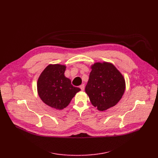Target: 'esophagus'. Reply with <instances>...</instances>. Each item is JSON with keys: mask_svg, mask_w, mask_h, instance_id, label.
Wrapping results in <instances>:
<instances>
[{"mask_svg": "<svg viewBox=\"0 0 158 158\" xmlns=\"http://www.w3.org/2000/svg\"><path fill=\"white\" fill-rule=\"evenodd\" d=\"M79 88H81V89L82 91H83V90L85 89V85H83V84L79 86Z\"/></svg>", "mask_w": 158, "mask_h": 158, "instance_id": "34e87169", "label": "esophagus"}]
</instances>
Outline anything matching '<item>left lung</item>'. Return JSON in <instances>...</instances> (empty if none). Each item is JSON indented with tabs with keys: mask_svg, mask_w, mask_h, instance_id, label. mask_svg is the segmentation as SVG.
Wrapping results in <instances>:
<instances>
[{
	"mask_svg": "<svg viewBox=\"0 0 158 158\" xmlns=\"http://www.w3.org/2000/svg\"><path fill=\"white\" fill-rule=\"evenodd\" d=\"M92 69L85 92L92 104L104 111L120 100L125 91V80L112 64L96 63Z\"/></svg>",
	"mask_w": 158,
	"mask_h": 158,
	"instance_id": "obj_1",
	"label": "left lung"
}]
</instances>
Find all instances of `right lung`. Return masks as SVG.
<instances>
[{"label": "right lung", "instance_id": "1", "mask_svg": "<svg viewBox=\"0 0 158 158\" xmlns=\"http://www.w3.org/2000/svg\"><path fill=\"white\" fill-rule=\"evenodd\" d=\"M66 66L50 64L41 73L37 89L40 97L47 105L57 110L67 106L76 93L81 90L71 84L64 75Z\"/></svg>", "mask_w": 158, "mask_h": 158}]
</instances>
